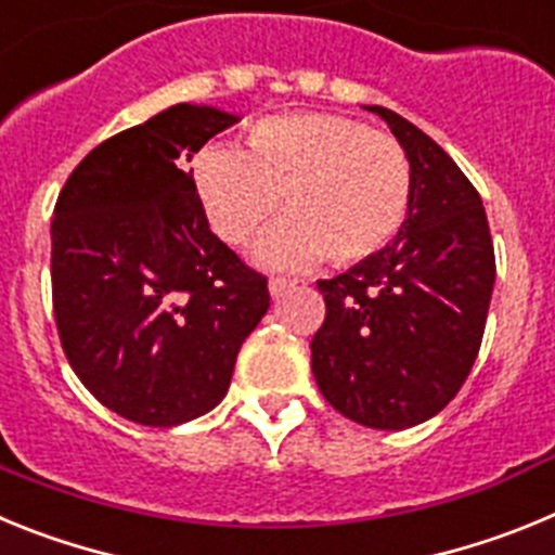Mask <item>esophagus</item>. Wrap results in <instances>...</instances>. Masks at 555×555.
Instances as JSON below:
<instances>
[{"instance_id": "esophagus-1", "label": "esophagus", "mask_w": 555, "mask_h": 555, "mask_svg": "<svg viewBox=\"0 0 555 555\" xmlns=\"http://www.w3.org/2000/svg\"><path fill=\"white\" fill-rule=\"evenodd\" d=\"M294 286H297V281H288V278H281V274H278V278H269V294H272V297H281V294H286L288 288Z\"/></svg>"}]
</instances>
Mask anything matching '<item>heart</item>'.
Segmentation results:
<instances>
[{"label": "heart", "instance_id": "b5f03b06", "mask_svg": "<svg viewBox=\"0 0 555 555\" xmlns=\"http://www.w3.org/2000/svg\"><path fill=\"white\" fill-rule=\"evenodd\" d=\"M197 189L228 244H249L281 210L292 219L269 233L261 258L274 267L361 263L391 244L409 219L414 175L403 144L338 113L267 116L247 150L199 152Z\"/></svg>", "mask_w": 555, "mask_h": 555}]
</instances>
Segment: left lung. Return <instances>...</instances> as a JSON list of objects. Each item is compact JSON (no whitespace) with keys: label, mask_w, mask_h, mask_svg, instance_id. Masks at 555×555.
<instances>
[{"label":"left lung","mask_w":555,"mask_h":555,"mask_svg":"<svg viewBox=\"0 0 555 555\" xmlns=\"http://www.w3.org/2000/svg\"><path fill=\"white\" fill-rule=\"evenodd\" d=\"M411 160L409 219L395 242L320 281L325 322L311 338L322 397L377 430L420 425L459 395L487 327L494 247L467 175L420 127L372 105Z\"/></svg>","instance_id":"8db88e82"}]
</instances>
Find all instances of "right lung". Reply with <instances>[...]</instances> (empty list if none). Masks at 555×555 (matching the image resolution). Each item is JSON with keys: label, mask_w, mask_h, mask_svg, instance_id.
Returning a JSON list of instances; mask_svg holds the SVG:
<instances>
[{"label": "right lung", "mask_w": 555, "mask_h": 555, "mask_svg": "<svg viewBox=\"0 0 555 555\" xmlns=\"http://www.w3.org/2000/svg\"><path fill=\"white\" fill-rule=\"evenodd\" d=\"M235 121L171 105L94 146L57 194V336L82 386L130 423L171 428L222 403L269 308L267 278L210 233L185 169Z\"/></svg>", "instance_id": "right-lung-1"}]
</instances>
